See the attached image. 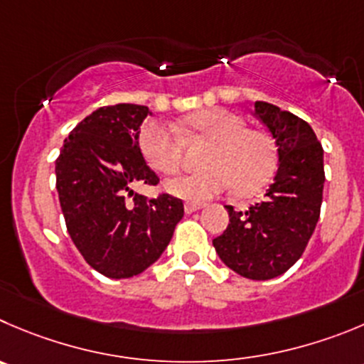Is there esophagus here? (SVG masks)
<instances>
[{
  "instance_id": "34e87169",
  "label": "esophagus",
  "mask_w": 364,
  "mask_h": 364,
  "mask_svg": "<svg viewBox=\"0 0 364 364\" xmlns=\"http://www.w3.org/2000/svg\"><path fill=\"white\" fill-rule=\"evenodd\" d=\"M202 203H195V202H186L184 203V210L188 214H191V213H196V210H200L202 209Z\"/></svg>"
}]
</instances>
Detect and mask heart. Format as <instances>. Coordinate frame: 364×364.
I'll use <instances>...</instances> for the list:
<instances>
[{"mask_svg":"<svg viewBox=\"0 0 364 364\" xmlns=\"http://www.w3.org/2000/svg\"><path fill=\"white\" fill-rule=\"evenodd\" d=\"M188 127L210 141L202 157L203 169L166 182V189L178 198L202 202L234 186L250 193L262 186L275 169V150L264 132L247 128V121L225 109H205L193 114ZM144 159L159 173H173L180 162V143L164 123L150 121L139 134Z\"/></svg>","mask_w":364,"mask_h":364,"instance_id":"heart-1","label":"heart"}]
</instances>
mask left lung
Returning <instances> with one entry per match:
<instances>
[{"label":"left lung","mask_w":364,"mask_h":364,"mask_svg":"<svg viewBox=\"0 0 364 364\" xmlns=\"http://www.w3.org/2000/svg\"><path fill=\"white\" fill-rule=\"evenodd\" d=\"M254 114L275 144L277 173L248 210L227 205L230 221L213 245L232 272L268 280L288 272L313 236L323 196V148L311 124L288 110L255 102Z\"/></svg>","instance_id":"obj_1"}]
</instances>
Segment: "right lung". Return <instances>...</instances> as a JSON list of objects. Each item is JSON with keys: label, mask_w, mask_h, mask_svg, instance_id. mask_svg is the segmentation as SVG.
Returning a JSON list of instances; mask_svg holds the SVG:
<instances>
[{"label": "right lung", "mask_w": 364, "mask_h": 364, "mask_svg": "<svg viewBox=\"0 0 364 364\" xmlns=\"http://www.w3.org/2000/svg\"><path fill=\"white\" fill-rule=\"evenodd\" d=\"M146 116L151 110L134 103L95 110L65 137L55 162L69 236L109 279L139 275L154 264L184 216L182 200L134 193L136 186L159 182L139 148Z\"/></svg>", "instance_id": "add662e5"}]
</instances>
